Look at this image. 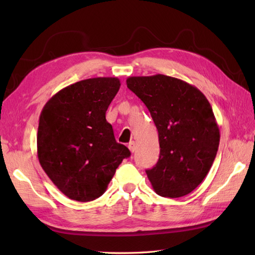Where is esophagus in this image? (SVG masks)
I'll list each match as a JSON object with an SVG mask.
<instances>
[{
	"label": "esophagus",
	"instance_id": "esophagus-1",
	"mask_svg": "<svg viewBox=\"0 0 255 255\" xmlns=\"http://www.w3.org/2000/svg\"><path fill=\"white\" fill-rule=\"evenodd\" d=\"M128 148L129 150L131 151V152H134V150H136V143H134V141H130L128 143Z\"/></svg>",
	"mask_w": 255,
	"mask_h": 255
}]
</instances>
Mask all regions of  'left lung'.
Masks as SVG:
<instances>
[{"mask_svg": "<svg viewBox=\"0 0 255 255\" xmlns=\"http://www.w3.org/2000/svg\"><path fill=\"white\" fill-rule=\"evenodd\" d=\"M126 83L159 132V161L145 171L151 185L160 196H185L203 182L217 154L220 132L213 108L194 85L164 74L129 77Z\"/></svg>", "mask_w": 255, "mask_h": 255, "instance_id": "8db88e82", "label": "left lung"}]
</instances>
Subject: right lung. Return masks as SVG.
<instances>
[{"label":"right lung","mask_w":255,"mask_h":255,"mask_svg":"<svg viewBox=\"0 0 255 255\" xmlns=\"http://www.w3.org/2000/svg\"><path fill=\"white\" fill-rule=\"evenodd\" d=\"M119 88L117 78L79 81L53 95L40 113L38 160L70 199L91 202L102 196L118 165L130 155L116 142L105 118Z\"/></svg>","instance_id":"right-lung-1"}]
</instances>
